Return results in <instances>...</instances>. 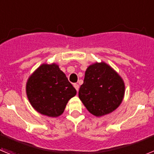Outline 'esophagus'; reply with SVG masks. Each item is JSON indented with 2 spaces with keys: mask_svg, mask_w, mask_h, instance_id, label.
<instances>
[{
  "mask_svg": "<svg viewBox=\"0 0 154 154\" xmlns=\"http://www.w3.org/2000/svg\"><path fill=\"white\" fill-rule=\"evenodd\" d=\"M74 87H75V89H76V91H77V92H78V90H79V85H78V84H76V83H75L74 85Z\"/></svg>",
  "mask_w": 154,
  "mask_h": 154,
  "instance_id": "esophagus-1",
  "label": "esophagus"
}]
</instances>
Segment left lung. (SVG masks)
Returning a JSON list of instances; mask_svg holds the SVG:
<instances>
[{
  "instance_id": "left-lung-1",
  "label": "left lung",
  "mask_w": 154,
  "mask_h": 154,
  "mask_svg": "<svg viewBox=\"0 0 154 154\" xmlns=\"http://www.w3.org/2000/svg\"><path fill=\"white\" fill-rule=\"evenodd\" d=\"M123 79L106 63H96L85 71L79 96L89 112L96 116L110 113L124 96Z\"/></svg>"
}]
</instances>
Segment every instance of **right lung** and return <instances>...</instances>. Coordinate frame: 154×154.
Listing matches in <instances>:
<instances>
[{"instance_id":"1","label":"right lung","mask_w":154,"mask_h":154,"mask_svg":"<svg viewBox=\"0 0 154 154\" xmlns=\"http://www.w3.org/2000/svg\"><path fill=\"white\" fill-rule=\"evenodd\" d=\"M27 96L31 106L48 116H58L76 90L55 64L41 65L27 82Z\"/></svg>"}]
</instances>
